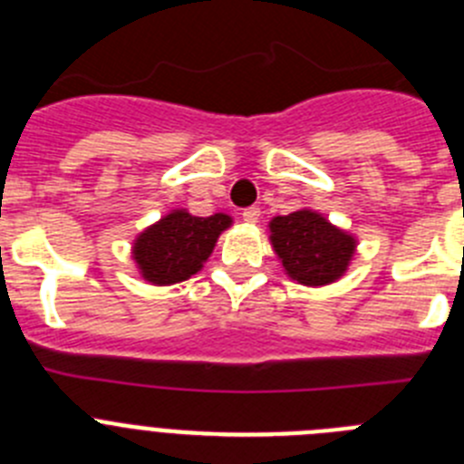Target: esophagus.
I'll list each match as a JSON object with an SVG mask.
<instances>
[{
  "instance_id": "34e87169",
  "label": "esophagus",
  "mask_w": 464,
  "mask_h": 464,
  "mask_svg": "<svg viewBox=\"0 0 464 464\" xmlns=\"http://www.w3.org/2000/svg\"><path fill=\"white\" fill-rule=\"evenodd\" d=\"M241 218H244L246 223H257V220H260V208H257V207L244 208V213H241Z\"/></svg>"
}]
</instances>
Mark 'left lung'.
<instances>
[{"label": "left lung", "instance_id": "1", "mask_svg": "<svg viewBox=\"0 0 464 464\" xmlns=\"http://www.w3.org/2000/svg\"><path fill=\"white\" fill-rule=\"evenodd\" d=\"M269 232L285 274L302 285H327L342 278L355 253L353 237L311 208L276 216Z\"/></svg>", "mask_w": 464, "mask_h": 464}]
</instances>
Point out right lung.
Returning <instances> with one entry per match:
<instances>
[{
    "instance_id": "1",
    "label": "right lung",
    "mask_w": 464,
    "mask_h": 464,
    "mask_svg": "<svg viewBox=\"0 0 464 464\" xmlns=\"http://www.w3.org/2000/svg\"><path fill=\"white\" fill-rule=\"evenodd\" d=\"M229 225L232 218L225 213L199 218L190 216L186 208H176L143 229L134 241L132 257L149 283H181L204 267L220 232Z\"/></svg>"
}]
</instances>
